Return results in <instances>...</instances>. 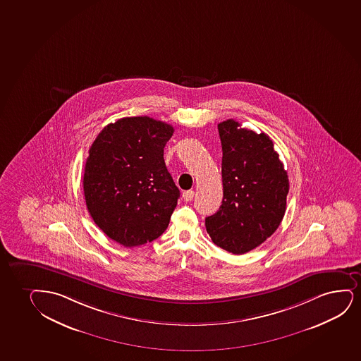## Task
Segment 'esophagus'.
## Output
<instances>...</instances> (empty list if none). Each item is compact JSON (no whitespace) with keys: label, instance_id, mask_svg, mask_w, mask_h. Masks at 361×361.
Wrapping results in <instances>:
<instances>
[{"label":"esophagus","instance_id":"34e87169","mask_svg":"<svg viewBox=\"0 0 361 361\" xmlns=\"http://www.w3.org/2000/svg\"><path fill=\"white\" fill-rule=\"evenodd\" d=\"M193 197H195V191H192V190H188V191H185L183 193V198L186 202H191L193 200Z\"/></svg>","mask_w":361,"mask_h":361}]
</instances>
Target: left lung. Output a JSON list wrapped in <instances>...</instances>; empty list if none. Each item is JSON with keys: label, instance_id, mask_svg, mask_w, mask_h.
<instances>
[{"label": "left lung", "instance_id": "8db88e82", "mask_svg": "<svg viewBox=\"0 0 361 361\" xmlns=\"http://www.w3.org/2000/svg\"><path fill=\"white\" fill-rule=\"evenodd\" d=\"M223 147L224 198L205 218L210 238L232 254L257 248L280 226L290 190L288 175L267 134L240 128L233 119L218 125Z\"/></svg>", "mask_w": 361, "mask_h": 361}]
</instances>
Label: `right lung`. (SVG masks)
Masks as SVG:
<instances>
[{
	"label": "right lung",
	"instance_id": "1",
	"mask_svg": "<svg viewBox=\"0 0 361 361\" xmlns=\"http://www.w3.org/2000/svg\"><path fill=\"white\" fill-rule=\"evenodd\" d=\"M174 128L149 116L108 124L89 149L85 200L94 224L124 247L161 236L180 191L165 166L164 147Z\"/></svg>",
	"mask_w": 361,
	"mask_h": 361
}]
</instances>
